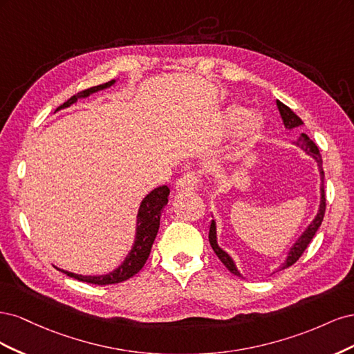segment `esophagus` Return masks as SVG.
Here are the masks:
<instances>
[{"mask_svg": "<svg viewBox=\"0 0 354 354\" xmlns=\"http://www.w3.org/2000/svg\"><path fill=\"white\" fill-rule=\"evenodd\" d=\"M199 176L198 173H186L183 177H180L176 181V189L178 192H192V190H196L198 185H199Z\"/></svg>", "mask_w": 354, "mask_h": 354, "instance_id": "1", "label": "esophagus"}]
</instances>
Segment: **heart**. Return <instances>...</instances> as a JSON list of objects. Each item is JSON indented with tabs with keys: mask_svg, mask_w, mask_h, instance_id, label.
Returning <instances> with one entry per match:
<instances>
[{
	"mask_svg": "<svg viewBox=\"0 0 354 354\" xmlns=\"http://www.w3.org/2000/svg\"><path fill=\"white\" fill-rule=\"evenodd\" d=\"M263 116L251 112L239 104L229 106L223 113V125L226 130L233 131L242 127V138L245 140H252L255 136L261 131L263 128Z\"/></svg>",
	"mask_w": 354,
	"mask_h": 354,
	"instance_id": "1",
	"label": "heart"
}]
</instances>
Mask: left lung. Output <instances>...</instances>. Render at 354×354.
Segmentation results:
<instances>
[{"label": "left lung", "mask_w": 354, "mask_h": 354, "mask_svg": "<svg viewBox=\"0 0 354 354\" xmlns=\"http://www.w3.org/2000/svg\"><path fill=\"white\" fill-rule=\"evenodd\" d=\"M276 104H277V109H279V112H281L283 125H285V128H288V130H292V128L299 127V125L304 124L301 120H299V116H297L291 109L288 108L286 104H283V103L279 102V100H276ZM295 145H297L298 147H301L307 155L312 156V158L316 160V162H317L319 173H320V183H322V185H320V205H319V211H317V214H316L315 220H313L312 223H310V226L303 232L301 236H299L298 241L291 246V250H289L288 257H286L285 263L282 264L281 270H282V269H286V267H289V266H292V264L299 259V257L303 255V252L306 251L308 243L312 242V239H313V236L316 234L317 229L320 227V224H322L324 216H325V209H326V198H325V189H324V178H325V174H324V168H322V156H320L319 149H317V146H316L312 140H310V137H308L307 134H301V137L298 138V140L295 142ZM208 239H209V243H211V246H212L214 252L217 254L220 261L227 267V269L230 270V273L236 274V276H242V274L239 273V270L236 269V264H234V261L232 260V257H230L226 251H223V250L220 248V246H218V243H217L216 220H211Z\"/></svg>", "instance_id": "8db88e82"}]
</instances>
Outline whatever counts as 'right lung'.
I'll list each match as a JSON object with an SVG mask.
<instances>
[{"instance_id":"obj_1","label":"right lung","mask_w":354,"mask_h":354,"mask_svg":"<svg viewBox=\"0 0 354 354\" xmlns=\"http://www.w3.org/2000/svg\"><path fill=\"white\" fill-rule=\"evenodd\" d=\"M113 84H115V80L102 85H95V87H91L88 90H84L78 94H75L68 102L59 106L57 111L69 108V106L73 104L78 99L88 97L90 94L108 88ZM168 195H169V189L167 186H159L153 189L151 194L145 196L137 214L136 239L133 243V248L130 252H128L124 263L118 267V269H115L108 274H100V276H82L77 273H71L68 270H62V269L59 270L68 274L69 277H73V279H78L81 282H87V283H94V285H112V283H120L130 279V277H133L136 273L142 270V267L145 266L149 254H151L153 241L159 230L160 212H162L164 207L168 203Z\"/></svg>"}]
</instances>
